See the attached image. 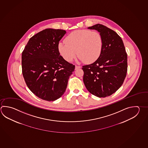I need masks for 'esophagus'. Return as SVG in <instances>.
Instances as JSON below:
<instances>
[{"mask_svg":"<svg viewBox=\"0 0 148 148\" xmlns=\"http://www.w3.org/2000/svg\"><path fill=\"white\" fill-rule=\"evenodd\" d=\"M80 68H81V66H77V65H76L75 69L76 70H78V69H80Z\"/></svg>","mask_w":148,"mask_h":148,"instance_id":"34e87169","label":"esophagus"}]
</instances>
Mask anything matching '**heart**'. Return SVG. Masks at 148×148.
<instances>
[{"label": "heart", "instance_id": "1", "mask_svg": "<svg viewBox=\"0 0 148 148\" xmlns=\"http://www.w3.org/2000/svg\"><path fill=\"white\" fill-rule=\"evenodd\" d=\"M103 47V39L98 32L78 30L69 34L65 41L58 45L59 52L67 62L72 61L76 54L86 63L96 61L101 56Z\"/></svg>", "mask_w": 148, "mask_h": 148}]
</instances>
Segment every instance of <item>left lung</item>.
I'll return each mask as SVG.
<instances>
[{"label": "left lung", "instance_id": "left-lung-1", "mask_svg": "<svg viewBox=\"0 0 148 148\" xmlns=\"http://www.w3.org/2000/svg\"><path fill=\"white\" fill-rule=\"evenodd\" d=\"M88 29L99 32L103 47L96 61L83 66V82L90 93L106 97L123 85L127 72V54L122 39L115 31L101 24Z\"/></svg>", "mask_w": 148, "mask_h": 148}]
</instances>
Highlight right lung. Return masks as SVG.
I'll return each instance as SVG.
<instances>
[{"mask_svg": "<svg viewBox=\"0 0 148 148\" xmlns=\"http://www.w3.org/2000/svg\"><path fill=\"white\" fill-rule=\"evenodd\" d=\"M66 32L46 29L29 39L22 53V71L29 89L43 100L54 101L64 94L75 69L60 55L58 45Z\"/></svg>", "mask_w": 148, "mask_h": 148, "instance_id": "obj_1", "label": "right lung"}]
</instances>
